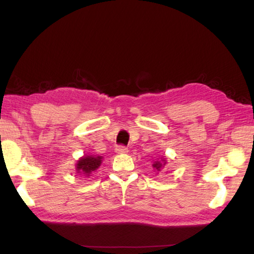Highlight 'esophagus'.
<instances>
[{
    "label": "esophagus",
    "instance_id": "obj_1",
    "mask_svg": "<svg viewBox=\"0 0 254 254\" xmlns=\"http://www.w3.org/2000/svg\"><path fill=\"white\" fill-rule=\"evenodd\" d=\"M127 152H128L127 147L122 146V145H120V146H118V147L116 148V153H118V154H126V153H127Z\"/></svg>",
    "mask_w": 254,
    "mask_h": 254
}]
</instances>
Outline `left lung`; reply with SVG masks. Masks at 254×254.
<instances>
[{
	"mask_svg": "<svg viewBox=\"0 0 254 254\" xmlns=\"http://www.w3.org/2000/svg\"><path fill=\"white\" fill-rule=\"evenodd\" d=\"M165 164H166V161H165V159L163 160V161H155L154 163V165H153V167L154 168L157 170V171H160V169H161V167L163 166H165Z\"/></svg>",
	"mask_w": 254,
	"mask_h": 254,
	"instance_id": "left-lung-1",
	"label": "left lung"
}]
</instances>
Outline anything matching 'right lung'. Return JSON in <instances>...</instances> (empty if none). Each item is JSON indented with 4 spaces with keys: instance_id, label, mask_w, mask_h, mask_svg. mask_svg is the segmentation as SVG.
<instances>
[{
    "instance_id": "right-lung-1",
    "label": "right lung",
    "mask_w": 254,
    "mask_h": 254,
    "mask_svg": "<svg viewBox=\"0 0 254 254\" xmlns=\"http://www.w3.org/2000/svg\"><path fill=\"white\" fill-rule=\"evenodd\" d=\"M102 157L101 156H94V155H86L80 158L76 164V171L77 174L84 175L89 177L95 170L99 168L101 165Z\"/></svg>"
}]
</instances>
